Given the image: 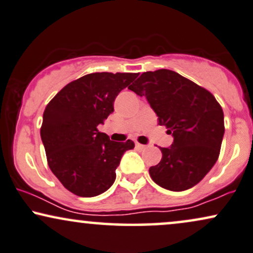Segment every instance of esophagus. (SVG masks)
Masks as SVG:
<instances>
[{
	"label": "esophagus",
	"instance_id": "esophagus-1",
	"mask_svg": "<svg viewBox=\"0 0 253 253\" xmlns=\"http://www.w3.org/2000/svg\"><path fill=\"white\" fill-rule=\"evenodd\" d=\"M135 147H136L137 149H145L146 148L145 145H141V143H139V142L135 143Z\"/></svg>",
	"mask_w": 253,
	"mask_h": 253
}]
</instances>
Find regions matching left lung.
<instances>
[{"instance_id":"left-lung-1","label":"left lung","mask_w":253,"mask_h":253,"mask_svg":"<svg viewBox=\"0 0 253 253\" xmlns=\"http://www.w3.org/2000/svg\"><path fill=\"white\" fill-rule=\"evenodd\" d=\"M147 101L174 137L161 148L162 159L149 168L152 180L171 191L196 185L218 159L224 114L215 97L171 70L143 72L128 87Z\"/></svg>"}]
</instances>
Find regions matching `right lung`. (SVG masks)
Wrapping results in <instances>:
<instances>
[{
    "mask_svg": "<svg viewBox=\"0 0 253 253\" xmlns=\"http://www.w3.org/2000/svg\"><path fill=\"white\" fill-rule=\"evenodd\" d=\"M139 73H89L63 87L47 104L41 137L47 164L66 189L82 197L103 194L116 181L124 153L132 140L111 141L98 130L121 89Z\"/></svg>",
    "mask_w": 253,
    "mask_h": 253,
    "instance_id": "1",
    "label": "right lung"
}]
</instances>
